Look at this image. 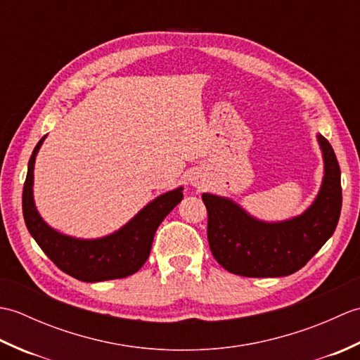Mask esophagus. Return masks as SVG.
Returning <instances> with one entry per match:
<instances>
[{"mask_svg": "<svg viewBox=\"0 0 360 360\" xmlns=\"http://www.w3.org/2000/svg\"><path fill=\"white\" fill-rule=\"evenodd\" d=\"M192 186H193V187H198V188H200V187L202 186V181H201L200 178H193V179H192Z\"/></svg>", "mask_w": 360, "mask_h": 360, "instance_id": "esophagus-1", "label": "esophagus"}]
</instances>
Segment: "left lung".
<instances>
[{
	"label": "left lung",
	"mask_w": 360,
	"mask_h": 360,
	"mask_svg": "<svg viewBox=\"0 0 360 360\" xmlns=\"http://www.w3.org/2000/svg\"><path fill=\"white\" fill-rule=\"evenodd\" d=\"M317 141L323 155V181L314 202L302 215L278 223L257 219L224 196L202 193L207 238L217 262L243 277H283L307 264L331 238L342 209L340 167L331 143Z\"/></svg>",
	"instance_id": "left-lung-1"
}]
</instances>
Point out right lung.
Segmentation results:
<instances>
[{
  "label": "right lung",
  "mask_w": 360,
  "mask_h": 360,
  "mask_svg": "<svg viewBox=\"0 0 360 360\" xmlns=\"http://www.w3.org/2000/svg\"><path fill=\"white\" fill-rule=\"evenodd\" d=\"M46 136L32 151L22 188V215L29 233L58 269L80 281L96 283L133 275L147 262L159 224L182 200V187L148 202L119 231L102 238L80 240L57 232L44 223L34 201V165Z\"/></svg>",
  "instance_id": "obj_1"
}]
</instances>
